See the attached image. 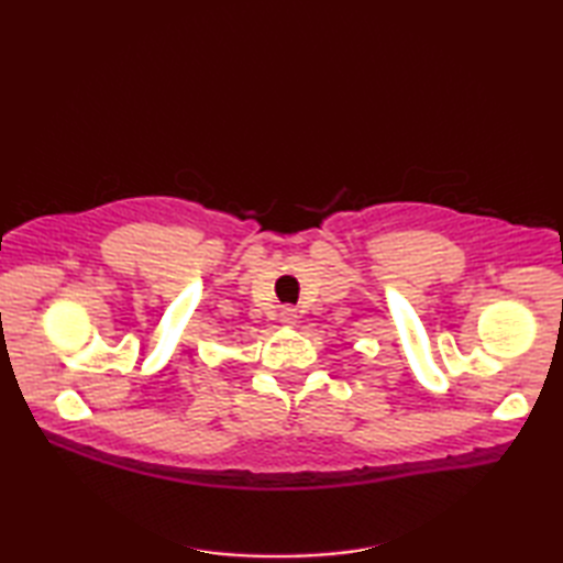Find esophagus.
<instances>
[{
    "label": "esophagus",
    "instance_id": "1",
    "mask_svg": "<svg viewBox=\"0 0 563 563\" xmlns=\"http://www.w3.org/2000/svg\"><path fill=\"white\" fill-rule=\"evenodd\" d=\"M295 319H297V312L292 307H285L283 312H280V321L283 324H295Z\"/></svg>",
    "mask_w": 563,
    "mask_h": 563
}]
</instances>
